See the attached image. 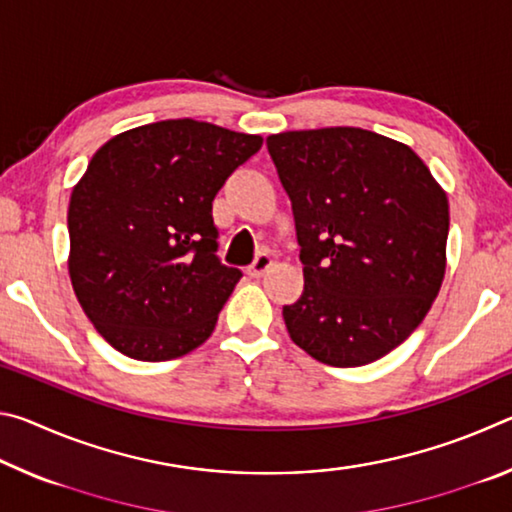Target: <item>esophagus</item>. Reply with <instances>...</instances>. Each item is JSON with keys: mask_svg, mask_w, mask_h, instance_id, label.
Instances as JSON below:
<instances>
[{"mask_svg": "<svg viewBox=\"0 0 512 512\" xmlns=\"http://www.w3.org/2000/svg\"><path fill=\"white\" fill-rule=\"evenodd\" d=\"M271 266H273V257L262 253V255L255 257L253 264L248 266V275H250V277H262Z\"/></svg>", "mask_w": 512, "mask_h": 512, "instance_id": "esophagus-1", "label": "esophagus"}]
</instances>
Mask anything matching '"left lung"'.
I'll return each mask as SVG.
<instances>
[{
  "instance_id": "obj_1",
  "label": "left lung",
  "mask_w": 512,
  "mask_h": 512,
  "mask_svg": "<svg viewBox=\"0 0 512 512\" xmlns=\"http://www.w3.org/2000/svg\"><path fill=\"white\" fill-rule=\"evenodd\" d=\"M296 219L305 289L291 341L336 368L366 366L415 332L443 287L449 203L409 146L352 126L266 137Z\"/></svg>"
}]
</instances>
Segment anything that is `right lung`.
Listing matches in <instances>:
<instances>
[{
    "label": "right lung",
    "mask_w": 512,
    "mask_h": 512,
    "mask_svg": "<svg viewBox=\"0 0 512 512\" xmlns=\"http://www.w3.org/2000/svg\"><path fill=\"white\" fill-rule=\"evenodd\" d=\"M262 142L167 119L92 155L69 198L67 268L85 316L117 352L169 361L210 339L241 277L214 255L212 201Z\"/></svg>",
    "instance_id": "obj_1"
}]
</instances>
